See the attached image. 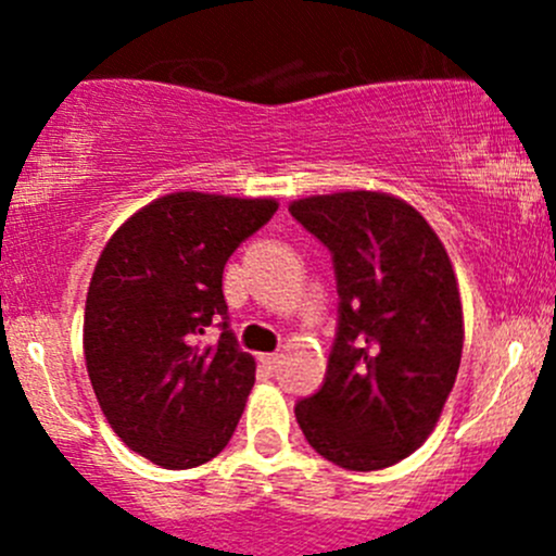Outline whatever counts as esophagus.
<instances>
[{"mask_svg":"<svg viewBox=\"0 0 556 556\" xmlns=\"http://www.w3.org/2000/svg\"><path fill=\"white\" fill-rule=\"evenodd\" d=\"M257 361H261V366H266V368H277L279 355H277V352H268V355H261Z\"/></svg>","mask_w":556,"mask_h":556,"instance_id":"esophagus-1","label":"esophagus"}]
</instances>
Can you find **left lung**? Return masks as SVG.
I'll return each instance as SVG.
<instances>
[{
  "mask_svg": "<svg viewBox=\"0 0 556 556\" xmlns=\"http://www.w3.org/2000/svg\"><path fill=\"white\" fill-rule=\"evenodd\" d=\"M290 215L328 247L339 290L323 387L295 403V419L341 468L395 465L433 433L457 379L463 306L450 255L395 195H312Z\"/></svg>",
  "mask_w": 556,
  "mask_h": 556,
  "instance_id": "8db88e82",
  "label": "left lung"
}]
</instances>
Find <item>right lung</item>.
Wrapping results in <instances>:
<instances>
[{"instance_id": "right-lung-1", "label": "right lung", "mask_w": 556, "mask_h": 556, "mask_svg": "<svg viewBox=\"0 0 556 556\" xmlns=\"http://www.w3.org/2000/svg\"><path fill=\"white\" fill-rule=\"evenodd\" d=\"M277 212L271 199L172 193L106 242L86 301L93 392L123 444L169 470L217 457L255 384L231 330L223 268ZM210 324L222 339L204 348Z\"/></svg>"}]
</instances>
